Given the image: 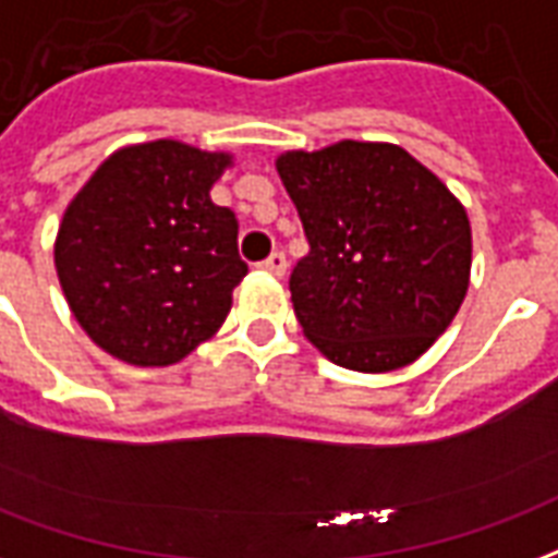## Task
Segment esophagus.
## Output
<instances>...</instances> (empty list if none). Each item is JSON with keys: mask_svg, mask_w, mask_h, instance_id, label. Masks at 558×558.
Wrapping results in <instances>:
<instances>
[{"mask_svg": "<svg viewBox=\"0 0 558 558\" xmlns=\"http://www.w3.org/2000/svg\"><path fill=\"white\" fill-rule=\"evenodd\" d=\"M259 268L268 271V275H275V278H283V275H287V254H283V251H275L271 257L259 263Z\"/></svg>", "mask_w": 558, "mask_h": 558, "instance_id": "esophagus-1", "label": "esophagus"}]
</instances>
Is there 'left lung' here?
<instances>
[{"label":"left lung","mask_w":558,"mask_h":558,"mask_svg":"<svg viewBox=\"0 0 558 558\" xmlns=\"http://www.w3.org/2000/svg\"><path fill=\"white\" fill-rule=\"evenodd\" d=\"M311 254L290 292L304 337L337 366L393 373L426 354L470 287L468 209L387 142L342 138L275 159Z\"/></svg>","instance_id":"left-lung-1"}]
</instances>
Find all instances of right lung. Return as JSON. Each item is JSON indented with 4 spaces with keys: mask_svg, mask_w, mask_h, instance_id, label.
<instances>
[{
    "mask_svg": "<svg viewBox=\"0 0 558 558\" xmlns=\"http://www.w3.org/2000/svg\"><path fill=\"white\" fill-rule=\"evenodd\" d=\"M233 153L174 138L114 150L64 209L56 271L102 352L171 366L225 325L247 275L236 216L213 204Z\"/></svg>",
    "mask_w": 558,
    "mask_h": 558,
    "instance_id": "1",
    "label": "right lung"
}]
</instances>
